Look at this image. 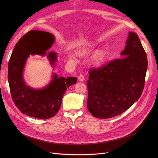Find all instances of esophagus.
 I'll use <instances>...</instances> for the list:
<instances>
[{"label": "esophagus", "mask_w": 158, "mask_h": 158, "mask_svg": "<svg viewBox=\"0 0 158 158\" xmlns=\"http://www.w3.org/2000/svg\"><path fill=\"white\" fill-rule=\"evenodd\" d=\"M78 80H79V81H84V80H85V76H84V75L81 73V74L79 75V77H78Z\"/></svg>", "instance_id": "1"}]
</instances>
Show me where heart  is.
Instances as JSON below:
<instances>
[{
  "mask_svg": "<svg viewBox=\"0 0 158 158\" xmlns=\"http://www.w3.org/2000/svg\"><path fill=\"white\" fill-rule=\"evenodd\" d=\"M88 51L87 50H84V51H82L79 52L80 55H85L86 54H87ZM106 60V54L104 52L101 51L100 52H98L97 54V55L95 57V63L97 64H101L102 63H103L104 61V60ZM70 60L71 61H74L75 59L74 57L72 56H70Z\"/></svg>",
  "mask_w": 158,
  "mask_h": 158,
  "instance_id": "b5f03b06",
  "label": "heart"
}]
</instances>
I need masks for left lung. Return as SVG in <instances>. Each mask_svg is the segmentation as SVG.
<instances>
[{"instance_id": "8db88e82", "label": "left lung", "mask_w": 158, "mask_h": 158, "mask_svg": "<svg viewBox=\"0 0 158 158\" xmlns=\"http://www.w3.org/2000/svg\"><path fill=\"white\" fill-rule=\"evenodd\" d=\"M123 56L89 70L88 110L98 118H110L128 110L145 86L147 57L138 36L129 32Z\"/></svg>"}]
</instances>
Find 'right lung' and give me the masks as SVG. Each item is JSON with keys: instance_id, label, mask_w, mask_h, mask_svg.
Listing matches in <instances>:
<instances>
[{"instance_id": "add662e5", "label": "right lung", "mask_w": 158, "mask_h": 158, "mask_svg": "<svg viewBox=\"0 0 158 158\" xmlns=\"http://www.w3.org/2000/svg\"><path fill=\"white\" fill-rule=\"evenodd\" d=\"M54 38L43 31H30L16 44L8 63L7 78L11 95L15 106L23 114L31 117L48 119L53 117L59 111L62 98L67 88L76 83L77 78L57 77L47 86L41 89H34L25 84L22 73L27 58L30 54L45 55L52 46ZM52 64L56 61V54L48 55Z\"/></svg>"}]
</instances>
